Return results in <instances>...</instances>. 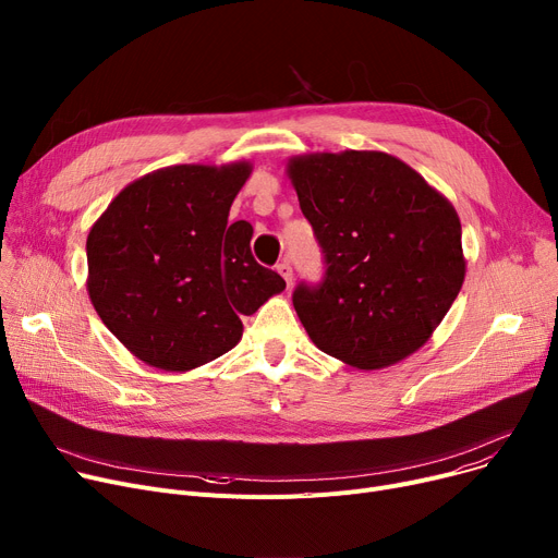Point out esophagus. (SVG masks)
I'll return each instance as SVG.
<instances>
[{
    "label": "esophagus",
    "instance_id": "34e87169",
    "mask_svg": "<svg viewBox=\"0 0 558 558\" xmlns=\"http://www.w3.org/2000/svg\"><path fill=\"white\" fill-rule=\"evenodd\" d=\"M276 269H278V274L284 278L287 287H291V280H294V271H291V264H289V259H282Z\"/></svg>",
    "mask_w": 558,
    "mask_h": 558
}]
</instances>
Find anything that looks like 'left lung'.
I'll return each mask as SVG.
<instances>
[{"label": "left lung", "instance_id": "8db88e82", "mask_svg": "<svg viewBox=\"0 0 558 558\" xmlns=\"http://www.w3.org/2000/svg\"><path fill=\"white\" fill-rule=\"evenodd\" d=\"M287 175L326 255L324 282L294 291L314 345L360 371L414 355L465 278L454 205L385 151L294 156Z\"/></svg>", "mask_w": 558, "mask_h": 558}]
</instances>
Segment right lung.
Returning a JSON list of instances; mask_svg holds the SVG:
<instances>
[{"mask_svg":"<svg viewBox=\"0 0 558 558\" xmlns=\"http://www.w3.org/2000/svg\"><path fill=\"white\" fill-rule=\"evenodd\" d=\"M253 165H173L129 183L87 234V294L131 353L160 371L208 364L242 339V316L284 289L228 223Z\"/></svg>","mask_w":558,"mask_h":558,"instance_id":"1","label":"right lung"}]
</instances>
